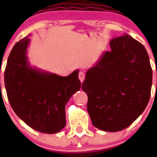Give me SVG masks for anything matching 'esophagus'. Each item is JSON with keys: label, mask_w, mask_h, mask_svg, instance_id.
<instances>
[{"label": "esophagus", "mask_w": 157, "mask_h": 157, "mask_svg": "<svg viewBox=\"0 0 157 157\" xmlns=\"http://www.w3.org/2000/svg\"><path fill=\"white\" fill-rule=\"evenodd\" d=\"M85 73L83 71H79V73H78V78H79L80 82H82L83 81H84V79H85Z\"/></svg>", "instance_id": "esophagus-1"}]
</instances>
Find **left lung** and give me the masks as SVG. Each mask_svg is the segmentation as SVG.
Wrapping results in <instances>:
<instances>
[{
    "instance_id": "1",
    "label": "left lung",
    "mask_w": 157,
    "mask_h": 157,
    "mask_svg": "<svg viewBox=\"0 0 157 157\" xmlns=\"http://www.w3.org/2000/svg\"><path fill=\"white\" fill-rule=\"evenodd\" d=\"M106 51L87 71L82 89L88 96L93 125L105 131L127 128L149 103L152 71L142 44L125 34L112 38Z\"/></svg>"
}]
</instances>
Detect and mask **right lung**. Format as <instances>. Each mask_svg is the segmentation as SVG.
Segmentation results:
<instances>
[{
  "label": "right lung",
  "mask_w": 157,
  "mask_h": 157,
  "mask_svg": "<svg viewBox=\"0 0 157 157\" xmlns=\"http://www.w3.org/2000/svg\"><path fill=\"white\" fill-rule=\"evenodd\" d=\"M28 36L11 51L5 71V86L12 109L32 129L55 134L66 125L65 106L81 88L78 70L62 77L32 68L27 49Z\"/></svg>",
  "instance_id": "add662e5"
}]
</instances>
